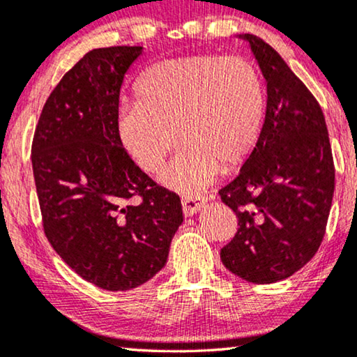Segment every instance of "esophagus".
I'll use <instances>...</instances> for the list:
<instances>
[{"instance_id": "1", "label": "esophagus", "mask_w": 357, "mask_h": 357, "mask_svg": "<svg viewBox=\"0 0 357 357\" xmlns=\"http://www.w3.org/2000/svg\"><path fill=\"white\" fill-rule=\"evenodd\" d=\"M183 212L186 217H191L197 213L207 202V197L204 196H183Z\"/></svg>"}]
</instances>
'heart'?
<instances>
[{"mask_svg": "<svg viewBox=\"0 0 357 357\" xmlns=\"http://www.w3.org/2000/svg\"><path fill=\"white\" fill-rule=\"evenodd\" d=\"M123 104L116 134L129 158L145 173L160 171L178 134L184 145L161 174L181 192L208 186L251 155L263 130L266 99L256 66L243 56L188 55L158 61Z\"/></svg>", "mask_w": 357, "mask_h": 357, "instance_id": "1", "label": "heart"}]
</instances>
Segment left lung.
Instances as JSON below:
<instances>
[{"label": "left lung", "instance_id": "8db88e82", "mask_svg": "<svg viewBox=\"0 0 357 357\" xmlns=\"http://www.w3.org/2000/svg\"><path fill=\"white\" fill-rule=\"evenodd\" d=\"M266 79L259 140L240 174L218 194L238 217L220 250L225 268L255 284L291 278L320 248L335 192V165L325 116L282 56L243 34Z\"/></svg>", "mask_w": 357, "mask_h": 357}]
</instances>
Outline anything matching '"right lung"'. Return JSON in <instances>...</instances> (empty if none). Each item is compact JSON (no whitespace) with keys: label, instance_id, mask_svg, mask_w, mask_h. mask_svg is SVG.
Wrapping results in <instances>:
<instances>
[{"label":"right lung","instance_id":"right-lung-1","mask_svg":"<svg viewBox=\"0 0 357 357\" xmlns=\"http://www.w3.org/2000/svg\"><path fill=\"white\" fill-rule=\"evenodd\" d=\"M142 50L88 52L50 93L32 140L47 240L79 278L114 292L150 281L183 223L179 196L150 179L117 140L123 76Z\"/></svg>","mask_w":357,"mask_h":357}]
</instances>
